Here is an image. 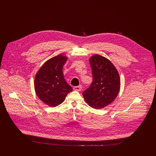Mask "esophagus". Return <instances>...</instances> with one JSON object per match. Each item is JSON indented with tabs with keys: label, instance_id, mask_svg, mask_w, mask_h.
I'll return each instance as SVG.
<instances>
[{
	"label": "esophagus",
	"instance_id": "1",
	"mask_svg": "<svg viewBox=\"0 0 156 156\" xmlns=\"http://www.w3.org/2000/svg\"><path fill=\"white\" fill-rule=\"evenodd\" d=\"M81 86H78V87H74V90H76V91H80V90H81Z\"/></svg>",
	"mask_w": 156,
	"mask_h": 156
}]
</instances>
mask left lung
<instances>
[{
	"mask_svg": "<svg viewBox=\"0 0 156 156\" xmlns=\"http://www.w3.org/2000/svg\"><path fill=\"white\" fill-rule=\"evenodd\" d=\"M93 81L82 95L86 102L95 109L104 108L115 99L120 88L119 73L109 59L95 54L89 58Z\"/></svg>",
	"mask_w": 156,
	"mask_h": 156,
	"instance_id": "left-lung-1",
	"label": "left lung"
}]
</instances>
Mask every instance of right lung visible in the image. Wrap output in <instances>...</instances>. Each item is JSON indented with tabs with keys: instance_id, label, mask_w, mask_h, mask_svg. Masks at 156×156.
I'll use <instances>...</instances> for the list:
<instances>
[{
	"instance_id": "1",
	"label": "right lung",
	"mask_w": 156,
	"mask_h": 156,
	"mask_svg": "<svg viewBox=\"0 0 156 156\" xmlns=\"http://www.w3.org/2000/svg\"><path fill=\"white\" fill-rule=\"evenodd\" d=\"M68 59L59 54L48 59L38 70L34 78V89L38 98L50 107L62 104L73 88L64 78L62 68Z\"/></svg>"
}]
</instances>
